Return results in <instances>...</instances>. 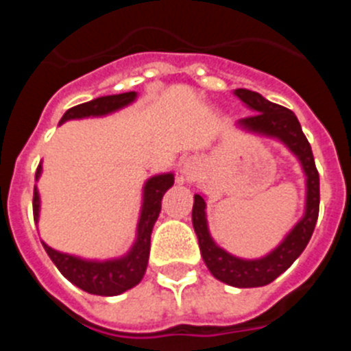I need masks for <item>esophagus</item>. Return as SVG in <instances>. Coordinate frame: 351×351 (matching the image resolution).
I'll use <instances>...</instances> for the list:
<instances>
[{"label":"esophagus","instance_id":"1","mask_svg":"<svg viewBox=\"0 0 351 351\" xmlns=\"http://www.w3.org/2000/svg\"><path fill=\"white\" fill-rule=\"evenodd\" d=\"M182 173H184L186 178H193L195 176V167H193V163H186L184 167H182Z\"/></svg>","mask_w":351,"mask_h":351}]
</instances>
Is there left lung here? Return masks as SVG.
<instances>
[{"mask_svg":"<svg viewBox=\"0 0 351 351\" xmlns=\"http://www.w3.org/2000/svg\"><path fill=\"white\" fill-rule=\"evenodd\" d=\"M234 95L255 112L253 116L239 119V128L278 138L300 161L306 173V210L297 225L281 241L280 246L274 247L269 255L255 260L239 258L214 243L209 234V226H207L206 200L202 195L197 193L193 197L191 219H193V228L198 237V246H200L204 262L216 280L237 288L265 287L272 283L278 276L283 274L291 263L299 258L304 247L308 246L313 230H315L316 219H318L320 176L316 170L311 145L302 133L299 119L290 108L272 104L265 100L260 93L250 91V89H235Z\"/></svg>","mask_w":351,"mask_h":351,"instance_id":"8db88e82","label":"left lung"}]
</instances>
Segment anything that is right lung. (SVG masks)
I'll use <instances>...</instances> for the list:
<instances>
[{
	"label": "right lung",
	"mask_w": 351,
	"mask_h": 351,
	"mask_svg": "<svg viewBox=\"0 0 351 351\" xmlns=\"http://www.w3.org/2000/svg\"><path fill=\"white\" fill-rule=\"evenodd\" d=\"M135 98H137L135 91L100 96V98H95L91 101L68 108L64 116L61 117L60 125L70 119L107 116V114L116 112L119 108L135 101ZM40 176H42V165H38V169H36V181H38ZM172 184V172L158 173V176H153V178L145 181L144 195H142L141 218H138L137 225V241L132 246V250L121 258L101 260V262L100 260H84L79 258V256L52 250L45 243H42L43 247H45L47 255L51 256L56 267L60 269L61 274L70 283L79 287L80 290L93 293V295H119L123 291L141 283V280L144 278L149 262V250H151V232H153L154 223L160 216L161 198ZM33 216H35V221H38L40 195L36 186L35 191H33Z\"/></svg>",
	"instance_id": "1"
}]
</instances>
